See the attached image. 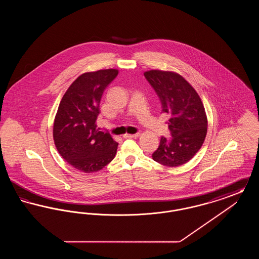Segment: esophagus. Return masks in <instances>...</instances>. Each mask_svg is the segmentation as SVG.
<instances>
[{
    "mask_svg": "<svg viewBox=\"0 0 259 259\" xmlns=\"http://www.w3.org/2000/svg\"><path fill=\"white\" fill-rule=\"evenodd\" d=\"M139 133H136V134H125L123 136L124 139H130V138H137V137H139Z\"/></svg>",
    "mask_w": 259,
    "mask_h": 259,
    "instance_id": "1",
    "label": "esophagus"
}]
</instances>
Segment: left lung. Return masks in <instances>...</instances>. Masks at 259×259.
<instances>
[{
    "mask_svg": "<svg viewBox=\"0 0 259 259\" xmlns=\"http://www.w3.org/2000/svg\"><path fill=\"white\" fill-rule=\"evenodd\" d=\"M145 77L160 100L162 112L171 138L161 137L153 160L168 167H178L190 160L201 148L207 135L208 121L197 92L180 74L152 70Z\"/></svg>",
    "mask_w": 259,
    "mask_h": 259,
    "instance_id": "1",
    "label": "left lung"
}]
</instances>
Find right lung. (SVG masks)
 I'll use <instances>...</instances> for the list:
<instances>
[{"mask_svg": "<svg viewBox=\"0 0 259 259\" xmlns=\"http://www.w3.org/2000/svg\"><path fill=\"white\" fill-rule=\"evenodd\" d=\"M117 70L79 75L63 96L53 125V139L62 157L74 169L97 172L111 162L118 144L109 132L99 131L96 120L105 89Z\"/></svg>", "mask_w": 259, "mask_h": 259, "instance_id": "add662e5", "label": "right lung"}]
</instances>
